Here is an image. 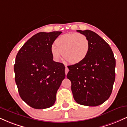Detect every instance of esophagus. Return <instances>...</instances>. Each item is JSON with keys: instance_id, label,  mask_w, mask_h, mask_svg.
<instances>
[{"instance_id": "34e87169", "label": "esophagus", "mask_w": 127, "mask_h": 127, "mask_svg": "<svg viewBox=\"0 0 127 127\" xmlns=\"http://www.w3.org/2000/svg\"><path fill=\"white\" fill-rule=\"evenodd\" d=\"M68 72V68L67 67V65H65V75H67V73Z\"/></svg>"}]
</instances>
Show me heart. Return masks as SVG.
I'll use <instances>...</instances> for the list:
<instances>
[{
	"mask_svg": "<svg viewBox=\"0 0 127 127\" xmlns=\"http://www.w3.org/2000/svg\"><path fill=\"white\" fill-rule=\"evenodd\" d=\"M55 46L51 48L55 60L59 61L62 56L71 64L82 62L88 55L90 43L87 36L81 33H66L59 36L55 41Z\"/></svg>",
	"mask_w": 127,
	"mask_h": 127,
	"instance_id": "obj_1",
	"label": "heart"
}]
</instances>
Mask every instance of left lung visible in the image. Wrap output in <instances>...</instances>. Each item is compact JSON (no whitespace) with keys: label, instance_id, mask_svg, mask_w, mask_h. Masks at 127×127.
<instances>
[{"label":"left lung","instance_id":"8db88e82","mask_svg":"<svg viewBox=\"0 0 127 127\" xmlns=\"http://www.w3.org/2000/svg\"><path fill=\"white\" fill-rule=\"evenodd\" d=\"M90 43L82 62L68 65L67 78L70 80L73 96L78 104L97 106L109 98L115 79L116 61L108 43L91 30H77Z\"/></svg>","mask_w":127,"mask_h":127}]
</instances>
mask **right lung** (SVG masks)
Returning <instances> with one entry per match:
<instances>
[{"mask_svg":"<svg viewBox=\"0 0 127 127\" xmlns=\"http://www.w3.org/2000/svg\"><path fill=\"white\" fill-rule=\"evenodd\" d=\"M62 32H39L19 50L14 64L15 80L22 100L34 109L55 103L56 94L65 78V66L53 61L51 48Z\"/></svg>","mask_w":127,"mask_h":127,"instance_id":"right-lung-1","label":"right lung"}]
</instances>
